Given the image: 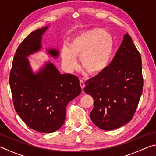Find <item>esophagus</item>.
<instances>
[{
	"label": "esophagus",
	"mask_w": 156,
	"mask_h": 156,
	"mask_svg": "<svg viewBox=\"0 0 156 156\" xmlns=\"http://www.w3.org/2000/svg\"><path fill=\"white\" fill-rule=\"evenodd\" d=\"M80 86H81V88H82V90H83V88H84V87H85V83H84V81H83L82 80H80Z\"/></svg>",
	"instance_id": "esophagus-1"
}]
</instances>
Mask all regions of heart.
I'll list each match as a JSON object with an SVG mask.
<instances>
[{"label":"heart","mask_w":156,"mask_h":156,"mask_svg":"<svg viewBox=\"0 0 156 156\" xmlns=\"http://www.w3.org/2000/svg\"><path fill=\"white\" fill-rule=\"evenodd\" d=\"M114 42L109 33L100 28L86 30L61 48V58L64 68L71 72L78 68L76 56H80L83 68L89 75L102 73L109 63Z\"/></svg>","instance_id":"b5f03b06"}]
</instances>
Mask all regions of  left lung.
<instances>
[{"instance_id":"1","label":"left lung","mask_w":156,"mask_h":156,"mask_svg":"<svg viewBox=\"0 0 156 156\" xmlns=\"http://www.w3.org/2000/svg\"><path fill=\"white\" fill-rule=\"evenodd\" d=\"M142 89L141 55L126 33L109 66L86 81L84 91L94 100L90 114L93 123L105 130L128 123L136 111Z\"/></svg>"}]
</instances>
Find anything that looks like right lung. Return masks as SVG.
Listing matches in <instances>:
<instances>
[{
	"label": "right lung",
	"mask_w": 156,
	"mask_h": 156,
	"mask_svg": "<svg viewBox=\"0 0 156 156\" xmlns=\"http://www.w3.org/2000/svg\"><path fill=\"white\" fill-rule=\"evenodd\" d=\"M49 26L33 31L16 49L9 75L14 109L29 128L40 133H51L63 125L67 105L81 92L77 76L61 74L51 61L36 73L28 57L42 49V37ZM54 58L59 51L47 48Z\"/></svg>",
	"instance_id": "1"
}]
</instances>
